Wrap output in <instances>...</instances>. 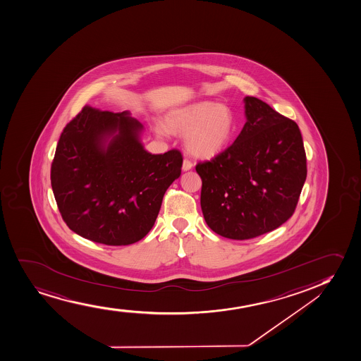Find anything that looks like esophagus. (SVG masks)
I'll list each match as a JSON object with an SVG mask.
<instances>
[{"label": "esophagus", "instance_id": "34e87169", "mask_svg": "<svg viewBox=\"0 0 361 361\" xmlns=\"http://www.w3.org/2000/svg\"><path fill=\"white\" fill-rule=\"evenodd\" d=\"M192 166H193V163L190 162V159L188 158H185L183 159V171H190V169H192Z\"/></svg>", "mask_w": 361, "mask_h": 361}]
</instances>
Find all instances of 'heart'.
Wrapping results in <instances>:
<instances>
[{
  "label": "heart",
  "instance_id": "1",
  "mask_svg": "<svg viewBox=\"0 0 361 361\" xmlns=\"http://www.w3.org/2000/svg\"><path fill=\"white\" fill-rule=\"evenodd\" d=\"M166 125L176 133H186L185 145L190 154L211 157L229 144L235 130L231 110L223 104L199 102L168 114ZM154 130L166 135V127L157 123Z\"/></svg>",
  "mask_w": 361,
  "mask_h": 361
}]
</instances>
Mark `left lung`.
<instances>
[{
    "instance_id": "1",
    "label": "left lung",
    "mask_w": 361,
    "mask_h": 361,
    "mask_svg": "<svg viewBox=\"0 0 361 361\" xmlns=\"http://www.w3.org/2000/svg\"><path fill=\"white\" fill-rule=\"evenodd\" d=\"M243 101L247 121L235 142L195 166L205 222L233 240L263 235L290 219L307 175L295 122L258 98Z\"/></svg>"
}]
</instances>
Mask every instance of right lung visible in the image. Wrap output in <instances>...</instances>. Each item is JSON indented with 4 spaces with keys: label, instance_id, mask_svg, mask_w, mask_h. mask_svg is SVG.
Returning a JSON list of instances; mask_svg holds the SVG:
<instances>
[{
    "label": "right lung",
    "instance_id": "obj_1",
    "mask_svg": "<svg viewBox=\"0 0 361 361\" xmlns=\"http://www.w3.org/2000/svg\"><path fill=\"white\" fill-rule=\"evenodd\" d=\"M128 115L84 106L63 128L51 163L54 197L66 224L108 246L137 243L151 231L183 166L178 150L147 152L142 123Z\"/></svg>",
    "mask_w": 361,
    "mask_h": 361
}]
</instances>
